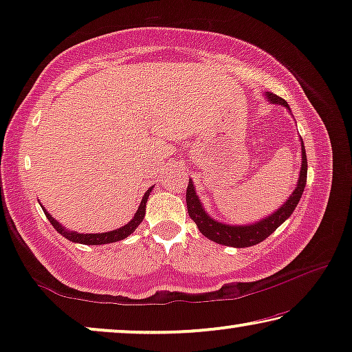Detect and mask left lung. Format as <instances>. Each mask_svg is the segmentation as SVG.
<instances>
[{
  "label": "left lung",
  "instance_id": "obj_1",
  "mask_svg": "<svg viewBox=\"0 0 352 352\" xmlns=\"http://www.w3.org/2000/svg\"><path fill=\"white\" fill-rule=\"evenodd\" d=\"M266 98L271 100L272 104H280L283 107H288V104L278 96L267 93ZM306 177H307V158H306V148L305 142L301 139V170H300V177H298L296 189L292 192V195L288 197V200L283 204L277 211H274L272 214H269L267 218L254 224L248 226H230L224 223H218V221L210 218V214L206 213L204 205L197 195L194 189V182L189 179V186H187V194H186V204H187V211H189V216L194 219L197 228L200 229V232L213 240L216 243L226 245V247H235V248H245L252 247V245H256L263 242L264 239H267L274 230H276L278 226H280L283 221L290 218L293 210L296 208L298 201H300L302 190L306 187Z\"/></svg>",
  "mask_w": 352,
  "mask_h": 352
}]
</instances>
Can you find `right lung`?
I'll use <instances>...</instances> for the list:
<instances>
[{"instance_id":"1","label":"right lung","mask_w":352,"mask_h":352,"mask_svg":"<svg viewBox=\"0 0 352 352\" xmlns=\"http://www.w3.org/2000/svg\"><path fill=\"white\" fill-rule=\"evenodd\" d=\"M152 192V187L148 189L146 194H144L142 200H141V205H139V208L136 211V214H134V218L129 221L128 224L122 226L120 229H115V230H109V232H100V234H78V232H74V230H67L65 228H62V224L57 223V221L52 218V216L47 213V211L43 208L45 211L46 218L50 219V223L54 226V229L59 232L60 235H64L65 239H69L70 242H75V243H83V245H104V243H112V242H120V240L126 239L129 234H133L134 230L139 224L142 223L144 216H146V204H147V199H148V194Z\"/></svg>"}]
</instances>
